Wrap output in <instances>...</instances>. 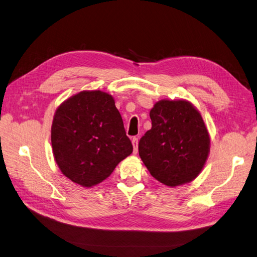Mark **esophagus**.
<instances>
[{
  "label": "esophagus",
  "mask_w": 257,
  "mask_h": 257,
  "mask_svg": "<svg viewBox=\"0 0 257 257\" xmlns=\"http://www.w3.org/2000/svg\"><path fill=\"white\" fill-rule=\"evenodd\" d=\"M131 141H133V146H134V153L136 154L137 152H138V138H136L135 137V138H133V140Z\"/></svg>",
  "instance_id": "34e87169"
}]
</instances>
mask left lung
<instances>
[{
	"label": "left lung",
	"instance_id": "obj_1",
	"mask_svg": "<svg viewBox=\"0 0 257 257\" xmlns=\"http://www.w3.org/2000/svg\"><path fill=\"white\" fill-rule=\"evenodd\" d=\"M152 128L139 141L150 174L166 186L194 181L209 156L210 137L200 112L188 100L162 99L150 110Z\"/></svg>",
	"mask_w": 257,
	"mask_h": 257
}]
</instances>
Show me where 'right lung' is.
<instances>
[{"label":"right lung","mask_w":257,"mask_h":257,"mask_svg":"<svg viewBox=\"0 0 257 257\" xmlns=\"http://www.w3.org/2000/svg\"><path fill=\"white\" fill-rule=\"evenodd\" d=\"M51 145L62 174L83 187L106 180L133 153L115 99L103 91H82L58 107Z\"/></svg>","instance_id":"right-lung-1"}]
</instances>
